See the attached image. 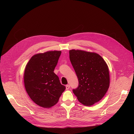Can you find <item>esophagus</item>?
Wrapping results in <instances>:
<instances>
[{
  "instance_id": "1",
  "label": "esophagus",
  "mask_w": 134,
  "mask_h": 134,
  "mask_svg": "<svg viewBox=\"0 0 134 134\" xmlns=\"http://www.w3.org/2000/svg\"><path fill=\"white\" fill-rule=\"evenodd\" d=\"M69 88H70V85H67L66 86V88L67 90H68L69 89Z\"/></svg>"
}]
</instances>
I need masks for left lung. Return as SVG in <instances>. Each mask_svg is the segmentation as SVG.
<instances>
[{"mask_svg": "<svg viewBox=\"0 0 134 134\" xmlns=\"http://www.w3.org/2000/svg\"><path fill=\"white\" fill-rule=\"evenodd\" d=\"M69 58L79 82L72 91L77 100L86 106L100 101L110 85L109 68L102 57L95 52L72 49Z\"/></svg>", "mask_w": 134, "mask_h": 134, "instance_id": "left-lung-1", "label": "left lung"}]
</instances>
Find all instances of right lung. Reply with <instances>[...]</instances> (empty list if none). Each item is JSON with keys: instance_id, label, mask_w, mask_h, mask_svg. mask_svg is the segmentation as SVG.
I'll list each match as a JSON object with an SVG mask.
<instances>
[{"instance_id": "1", "label": "right lung", "mask_w": 134, "mask_h": 134, "mask_svg": "<svg viewBox=\"0 0 134 134\" xmlns=\"http://www.w3.org/2000/svg\"><path fill=\"white\" fill-rule=\"evenodd\" d=\"M61 51H49L33 55L26 65L24 86L31 100L37 105L50 108L58 102L66 87L53 71Z\"/></svg>"}]
</instances>
